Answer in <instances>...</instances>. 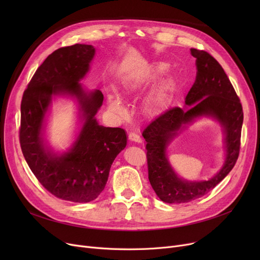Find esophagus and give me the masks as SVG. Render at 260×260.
Instances as JSON below:
<instances>
[{
    "instance_id": "34e87169",
    "label": "esophagus",
    "mask_w": 260,
    "mask_h": 260,
    "mask_svg": "<svg viewBox=\"0 0 260 260\" xmlns=\"http://www.w3.org/2000/svg\"><path fill=\"white\" fill-rule=\"evenodd\" d=\"M128 139H129L131 141L137 142V143H140V142L142 141V139L140 138V136H139L137 133H135V132H131V133L128 134Z\"/></svg>"
}]
</instances>
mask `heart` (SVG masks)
<instances>
[{
  "label": "heart",
  "mask_w": 260,
  "mask_h": 260,
  "mask_svg": "<svg viewBox=\"0 0 260 260\" xmlns=\"http://www.w3.org/2000/svg\"><path fill=\"white\" fill-rule=\"evenodd\" d=\"M126 86L129 89H134V88L138 86V84H137V82H136V81H128L126 83ZM109 105H111V108L114 109V111H116V112H122L123 111L122 101L116 94L112 95L111 99H109Z\"/></svg>",
  "instance_id": "heart-1"
}]
</instances>
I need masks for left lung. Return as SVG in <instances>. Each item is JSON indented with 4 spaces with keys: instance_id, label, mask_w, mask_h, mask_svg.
I'll use <instances>...</instances> for the list:
<instances>
[{
    "instance_id": "1",
    "label": "left lung",
    "mask_w": 260,
    "mask_h": 260,
    "mask_svg": "<svg viewBox=\"0 0 260 260\" xmlns=\"http://www.w3.org/2000/svg\"><path fill=\"white\" fill-rule=\"evenodd\" d=\"M196 58V80L185 97V108L175 106L161 113L144 127L148 180L157 196L168 203H184L207 195L234 168L239 156L243 111L240 99L218 61L204 50L190 48ZM200 115L220 120L226 133L227 160L212 180L187 183L175 176L165 149L183 126Z\"/></svg>"
}]
</instances>
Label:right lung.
Here are the masks:
<instances>
[{
  "mask_svg": "<svg viewBox=\"0 0 260 260\" xmlns=\"http://www.w3.org/2000/svg\"><path fill=\"white\" fill-rule=\"evenodd\" d=\"M93 56V46L85 44L54 50L38 67L21 101L19 138L24 158L43 187L66 201L89 202L97 198L115 158L126 146L124 129L104 127L94 118L103 93L84 92L79 84ZM62 92L78 98L85 125L72 151L58 157L46 148L40 131L52 94Z\"/></svg>",
  "mask_w": 260,
  "mask_h": 260,
  "instance_id": "right-lung-1",
  "label": "right lung"
}]
</instances>
